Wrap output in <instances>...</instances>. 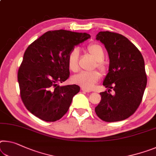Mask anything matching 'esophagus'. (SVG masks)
Returning a JSON list of instances; mask_svg holds the SVG:
<instances>
[{
    "instance_id": "obj_1",
    "label": "esophagus",
    "mask_w": 156,
    "mask_h": 156,
    "mask_svg": "<svg viewBox=\"0 0 156 156\" xmlns=\"http://www.w3.org/2000/svg\"><path fill=\"white\" fill-rule=\"evenodd\" d=\"M81 90L83 91H85V92H91L90 90H87V89H85V88H83V87H81Z\"/></svg>"
}]
</instances>
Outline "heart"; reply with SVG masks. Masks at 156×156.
Segmentation results:
<instances>
[{
  "label": "heart",
  "mask_w": 156,
  "mask_h": 156,
  "mask_svg": "<svg viewBox=\"0 0 156 156\" xmlns=\"http://www.w3.org/2000/svg\"><path fill=\"white\" fill-rule=\"evenodd\" d=\"M87 51L95 60L94 67H96L103 72L105 71L106 65L103 60L105 57V52L103 47L98 44H91L87 47ZM78 50L74 48L69 52L67 58H66L68 68L69 70L73 72H76L78 70ZM100 78V73L96 71H90V72L82 71V72L73 75L71 77V80L73 83L80 85V87L87 89V90H90L98 82Z\"/></svg>",
  "instance_id": "heart-1"
}]
</instances>
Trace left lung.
<instances>
[{"label": "left lung", "mask_w": 156, "mask_h": 156, "mask_svg": "<svg viewBox=\"0 0 156 156\" xmlns=\"http://www.w3.org/2000/svg\"><path fill=\"white\" fill-rule=\"evenodd\" d=\"M96 40L104 44L110 59L109 71L103 85L108 91L101 92V101L95 108L101 119L107 122L130 117L142 100L147 78L140 51L122 34L99 32ZM111 89L114 94H110Z\"/></svg>", "instance_id": "left-lung-1"}]
</instances>
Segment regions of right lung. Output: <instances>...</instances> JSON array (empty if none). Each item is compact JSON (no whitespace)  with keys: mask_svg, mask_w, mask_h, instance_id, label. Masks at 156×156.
<instances>
[{"mask_svg":"<svg viewBox=\"0 0 156 156\" xmlns=\"http://www.w3.org/2000/svg\"><path fill=\"white\" fill-rule=\"evenodd\" d=\"M90 37L85 33L58 30L46 32L28 46L19 69L18 82L22 101L33 115L53 122L67 112L80 87L58 83L69 77V52Z\"/></svg>","mask_w":156,"mask_h":156,"instance_id":"add662e5","label":"right lung"}]
</instances>
